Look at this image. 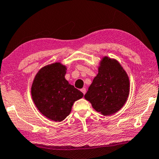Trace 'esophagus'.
Instances as JSON below:
<instances>
[{
  "label": "esophagus",
  "instance_id": "obj_1",
  "mask_svg": "<svg viewBox=\"0 0 159 159\" xmlns=\"http://www.w3.org/2000/svg\"><path fill=\"white\" fill-rule=\"evenodd\" d=\"M81 91L84 94H86V88H82V89H81Z\"/></svg>",
  "mask_w": 159,
  "mask_h": 159
}]
</instances>
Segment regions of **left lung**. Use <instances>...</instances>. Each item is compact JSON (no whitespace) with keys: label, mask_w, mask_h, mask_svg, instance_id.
<instances>
[{"label":"left lung","mask_w":159,"mask_h":159,"mask_svg":"<svg viewBox=\"0 0 159 159\" xmlns=\"http://www.w3.org/2000/svg\"><path fill=\"white\" fill-rule=\"evenodd\" d=\"M129 90L126 72L116 60L105 56L84 98L96 111L108 116L122 108L127 101Z\"/></svg>","instance_id":"left-lung-1"}]
</instances>
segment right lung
<instances>
[{
    "instance_id": "add662e5",
    "label": "right lung",
    "mask_w": 159,
    "mask_h": 159,
    "mask_svg": "<svg viewBox=\"0 0 159 159\" xmlns=\"http://www.w3.org/2000/svg\"><path fill=\"white\" fill-rule=\"evenodd\" d=\"M66 70V66L59 62L45 66L36 75L31 86L32 99L38 110L56 122L65 120L74 102L84 96L65 79Z\"/></svg>"
}]
</instances>
